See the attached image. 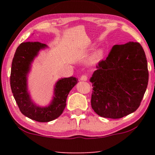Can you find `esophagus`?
I'll return each instance as SVG.
<instances>
[{"mask_svg":"<svg viewBox=\"0 0 155 155\" xmlns=\"http://www.w3.org/2000/svg\"><path fill=\"white\" fill-rule=\"evenodd\" d=\"M87 78H88V77H87V75L83 74V75L81 76V81H87Z\"/></svg>","mask_w":155,"mask_h":155,"instance_id":"34e87169","label":"esophagus"}]
</instances>
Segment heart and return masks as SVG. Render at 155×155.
<instances>
[{
  "instance_id": "obj_1",
  "label": "heart",
  "mask_w": 155,
  "mask_h": 155,
  "mask_svg": "<svg viewBox=\"0 0 155 155\" xmlns=\"http://www.w3.org/2000/svg\"><path fill=\"white\" fill-rule=\"evenodd\" d=\"M102 54H103V51H101V50H99V51H96L95 52V54H94V61H96V60H98L100 57H101Z\"/></svg>"
}]
</instances>
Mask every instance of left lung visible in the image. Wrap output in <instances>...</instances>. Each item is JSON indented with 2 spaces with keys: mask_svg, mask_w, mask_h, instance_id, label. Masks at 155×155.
I'll return each instance as SVG.
<instances>
[{
  "mask_svg": "<svg viewBox=\"0 0 155 155\" xmlns=\"http://www.w3.org/2000/svg\"><path fill=\"white\" fill-rule=\"evenodd\" d=\"M96 68L90 78L94 111L100 116L112 119L135 111L148 82V64L141 44L130 41L114 46Z\"/></svg>",
  "mask_w": 155,
  "mask_h": 155,
  "instance_id": "obj_1",
  "label": "left lung"
}]
</instances>
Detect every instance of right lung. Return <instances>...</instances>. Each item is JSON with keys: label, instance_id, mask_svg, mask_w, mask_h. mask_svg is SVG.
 Listing matches in <instances>:
<instances>
[{"label": "right lung", "instance_id": "1", "mask_svg": "<svg viewBox=\"0 0 155 155\" xmlns=\"http://www.w3.org/2000/svg\"><path fill=\"white\" fill-rule=\"evenodd\" d=\"M46 47L45 44L38 41L20 44L13 58L10 76L12 91L20 111L28 118L40 122L52 121L61 115L68 94L78 82L74 77L61 78L55 84L53 99L49 106L41 107L33 103L28 92L27 74L39 51Z\"/></svg>", "mask_w": 155, "mask_h": 155}]
</instances>
